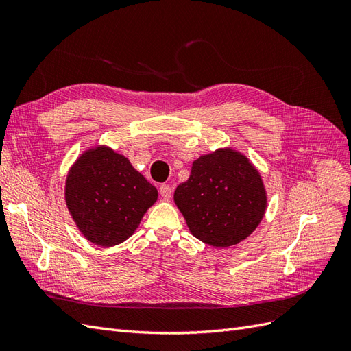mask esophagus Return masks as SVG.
<instances>
[{"mask_svg": "<svg viewBox=\"0 0 351 351\" xmlns=\"http://www.w3.org/2000/svg\"><path fill=\"white\" fill-rule=\"evenodd\" d=\"M159 193H161V196L164 199H169V197H171V195H173V189H171V186H169V184H162L161 187H159Z\"/></svg>", "mask_w": 351, "mask_h": 351, "instance_id": "obj_1", "label": "esophagus"}]
</instances>
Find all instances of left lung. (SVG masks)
Returning a JSON list of instances; mask_svg holds the SVG:
<instances>
[{
  "label": "left lung",
  "mask_w": 351,
  "mask_h": 351,
  "mask_svg": "<svg viewBox=\"0 0 351 351\" xmlns=\"http://www.w3.org/2000/svg\"><path fill=\"white\" fill-rule=\"evenodd\" d=\"M174 202L192 234L214 247L249 237L267 209L262 177L249 159L226 147L199 156Z\"/></svg>",
  "instance_id": "left-lung-1"
}]
</instances>
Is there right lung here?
<instances>
[{
    "label": "right lung",
    "instance_id": "1",
    "mask_svg": "<svg viewBox=\"0 0 351 351\" xmlns=\"http://www.w3.org/2000/svg\"><path fill=\"white\" fill-rule=\"evenodd\" d=\"M156 199V187L107 146L84 151L66 180V205L74 222L104 247L129 239Z\"/></svg>",
    "mask_w": 351,
    "mask_h": 351
}]
</instances>
